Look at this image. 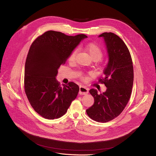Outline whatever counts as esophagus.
<instances>
[{
	"label": "esophagus",
	"instance_id": "obj_1",
	"mask_svg": "<svg viewBox=\"0 0 156 156\" xmlns=\"http://www.w3.org/2000/svg\"><path fill=\"white\" fill-rule=\"evenodd\" d=\"M88 93V89L86 87H80V91H79V94H81V95H84L87 94Z\"/></svg>",
	"mask_w": 156,
	"mask_h": 156
}]
</instances>
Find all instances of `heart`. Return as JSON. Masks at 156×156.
Masks as SVG:
<instances>
[{"instance_id": "heart-1", "label": "heart", "mask_w": 156, "mask_h": 156, "mask_svg": "<svg viewBox=\"0 0 156 156\" xmlns=\"http://www.w3.org/2000/svg\"><path fill=\"white\" fill-rule=\"evenodd\" d=\"M82 48L84 51H86L89 53V55L91 56V58L93 60L97 61L102 57L103 51L101 48L98 44L93 43V42H91V43H88L86 45H84L82 47ZM76 53L77 51L75 50L70 54L68 58L69 62H72L74 61Z\"/></svg>"}]
</instances>
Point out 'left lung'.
<instances>
[{
    "label": "left lung",
    "instance_id": "obj_1",
    "mask_svg": "<svg viewBox=\"0 0 156 156\" xmlns=\"http://www.w3.org/2000/svg\"><path fill=\"white\" fill-rule=\"evenodd\" d=\"M99 37L103 38L108 56L104 76L99 82L104 83L107 89L100 94L95 89L90 90L94 102L87 113L97 122H106L118 116L128 103L134 70L129 51L121 38L111 32L103 33Z\"/></svg>",
    "mask_w": 156,
    "mask_h": 156
}]
</instances>
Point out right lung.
<instances>
[{
  "mask_svg": "<svg viewBox=\"0 0 156 156\" xmlns=\"http://www.w3.org/2000/svg\"><path fill=\"white\" fill-rule=\"evenodd\" d=\"M88 37L68 36L49 30L32 43L25 65V91L31 106L43 118L57 119L66 112L76 98L79 87L73 82L60 87L58 70L70 54Z\"/></svg>",
  "mask_w": 156,
  "mask_h": 156,
  "instance_id": "right-lung-1",
  "label": "right lung"
}]
</instances>
